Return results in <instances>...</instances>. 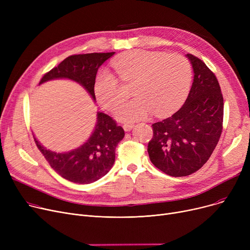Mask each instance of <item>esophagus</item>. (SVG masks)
<instances>
[{
    "label": "esophagus",
    "mask_w": 250,
    "mask_h": 250,
    "mask_svg": "<svg viewBox=\"0 0 250 250\" xmlns=\"http://www.w3.org/2000/svg\"><path fill=\"white\" fill-rule=\"evenodd\" d=\"M123 127H124V129L125 130V132H129V130L134 127V125L132 124H125L123 125Z\"/></svg>",
    "instance_id": "1"
}]
</instances>
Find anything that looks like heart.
Masks as SVG:
<instances>
[{
    "instance_id": "1",
    "label": "heart",
    "mask_w": 250,
    "mask_h": 250,
    "mask_svg": "<svg viewBox=\"0 0 250 250\" xmlns=\"http://www.w3.org/2000/svg\"><path fill=\"white\" fill-rule=\"evenodd\" d=\"M111 65L121 82L134 84L136 98L123 104L115 112L121 122H137L150 112L165 115L176 110L188 95L191 65L181 55L133 50L113 60ZM94 93L98 102L109 111L114 110L123 98L120 83L107 71L96 77Z\"/></svg>"
}]
</instances>
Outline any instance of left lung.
Returning a JSON list of instances; mask_svg holds the SVG:
<instances>
[{
    "mask_svg": "<svg viewBox=\"0 0 250 250\" xmlns=\"http://www.w3.org/2000/svg\"><path fill=\"white\" fill-rule=\"evenodd\" d=\"M193 68V82L181 108L152 125L148 144L151 162L162 172L188 176L203 167L220 140L224 100L218 79L198 57L188 54Z\"/></svg>",
    "mask_w": 250,
    "mask_h": 250,
    "instance_id": "obj_1",
    "label": "left lung"
}]
</instances>
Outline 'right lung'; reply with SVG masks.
<instances>
[{"instance_id":"add662e5","label":"right lung","mask_w":250,"mask_h":250,"mask_svg":"<svg viewBox=\"0 0 250 250\" xmlns=\"http://www.w3.org/2000/svg\"><path fill=\"white\" fill-rule=\"evenodd\" d=\"M114 52H93L73 55L42 78L41 84L58 78H68L80 83L95 99L94 83L100 65ZM125 137V130L109 115L97 113V125L93 134L83 146L68 153L46 150L34 138L39 151L50 167L62 178L75 183L94 182L106 174L115 159V148Z\"/></svg>"}]
</instances>
